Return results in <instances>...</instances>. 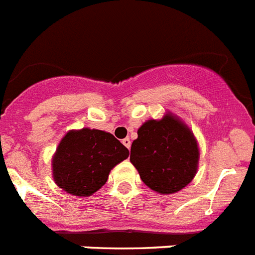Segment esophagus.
Returning a JSON list of instances; mask_svg holds the SVG:
<instances>
[{"label": "esophagus", "mask_w": 255, "mask_h": 255, "mask_svg": "<svg viewBox=\"0 0 255 255\" xmlns=\"http://www.w3.org/2000/svg\"><path fill=\"white\" fill-rule=\"evenodd\" d=\"M123 144L125 145V147H126V148H128V149H130V147H131V142H130V139H129V138L123 139Z\"/></svg>", "instance_id": "1"}]
</instances>
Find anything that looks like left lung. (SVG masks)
<instances>
[{
    "label": "left lung",
    "mask_w": 255,
    "mask_h": 255,
    "mask_svg": "<svg viewBox=\"0 0 255 255\" xmlns=\"http://www.w3.org/2000/svg\"><path fill=\"white\" fill-rule=\"evenodd\" d=\"M199 156L191 130L170 115L143 124L130 149V161L140 179L164 195L178 192L190 183L197 170Z\"/></svg>",
    "instance_id": "1"
}]
</instances>
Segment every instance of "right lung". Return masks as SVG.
<instances>
[{"label":"right lung","instance_id":"add662e5","mask_svg":"<svg viewBox=\"0 0 255 255\" xmlns=\"http://www.w3.org/2000/svg\"><path fill=\"white\" fill-rule=\"evenodd\" d=\"M129 149L112 134L85 129L69 131L53 158L55 183L75 196H90L104 186L111 169L128 158Z\"/></svg>","mask_w":255,"mask_h":255}]
</instances>
